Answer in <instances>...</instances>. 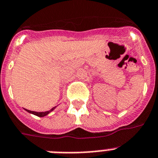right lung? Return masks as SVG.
I'll use <instances>...</instances> for the list:
<instances>
[{
	"label": "right lung",
	"instance_id": "obj_1",
	"mask_svg": "<svg viewBox=\"0 0 158 158\" xmlns=\"http://www.w3.org/2000/svg\"><path fill=\"white\" fill-rule=\"evenodd\" d=\"M56 107H54V108H51V109L49 110V111H46V112H34V111H30V110H27V109H25V110H26V112H29V113L34 114V115H35V116H39V117H44V116H47L49 113H50V112H52V111H54V110L56 108Z\"/></svg>",
	"mask_w": 158,
	"mask_h": 158
}]
</instances>
